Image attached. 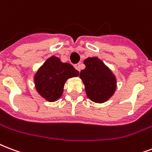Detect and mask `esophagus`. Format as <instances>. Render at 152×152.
Masks as SVG:
<instances>
[{"label":"esophagus","mask_w":152,"mask_h":152,"mask_svg":"<svg viewBox=\"0 0 152 152\" xmlns=\"http://www.w3.org/2000/svg\"><path fill=\"white\" fill-rule=\"evenodd\" d=\"M74 67H75V68H76L78 72L80 71V64H76L74 65Z\"/></svg>","instance_id":"1"}]
</instances>
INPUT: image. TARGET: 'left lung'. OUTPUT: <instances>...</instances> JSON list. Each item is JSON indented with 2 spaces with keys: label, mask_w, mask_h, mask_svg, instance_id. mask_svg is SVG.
<instances>
[{
  "label": "left lung",
  "mask_w": 152,
  "mask_h": 152,
  "mask_svg": "<svg viewBox=\"0 0 152 152\" xmlns=\"http://www.w3.org/2000/svg\"><path fill=\"white\" fill-rule=\"evenodd\" d=\"M85 68L80 77L83 81L87 96L95 103H104L116 90V78L108 67L98 57H88L84 61Z\"/></svg>",
  "instance_id": "1"
}]
</instances>
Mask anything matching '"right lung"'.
<instances>
[{
    "label": "right lung",
    "instance_id": "add662e5",
    "mask_svg": "<svg viewBox=\"0 0 152 152\" xmlns=\"http://www.w3.org/2000/svg\"><path fill=\"white\" fill-rule=\"evenodd\" d=\"M78 76L79 72L73 66L63 63L60 58L53 56L46 60L35 74V87L43 98L49 102H54L63 94L66 80Z\"/></svg>",
    "mask_w": 152,
    "mask_h": 152
}]
</instances>
